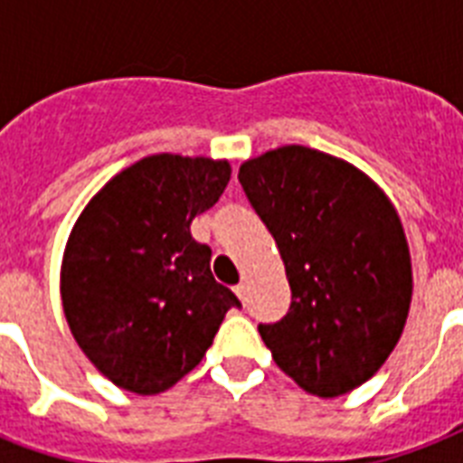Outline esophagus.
Wrapping results in <instances>:
<instances>
[{
    "label": "esophagus",
    "mask_w": 463,
    "mask_h": 463,
    "mask_svg": "<svg viewBox=\"0 0 463 463\" xmlns=\"http://www.w3.org/2000/svg\"><path fill=\"white\" fill-rule=\"evenodd\" d=\"M232 290H235V296H238L240 300H245V296H247V286H245V283H238V286H235V288H232Z\"/></svg>",
    "instance_id": "1"
}]
</instances>
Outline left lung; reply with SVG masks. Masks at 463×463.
Wrapping results in <instances>:
<instances>
[{
  "label": "left lung",
  "mask_w": 463,
  "mask_h": 463,
  "mask_svg": "<svg viewBox=\"0 0 463 463\" xmlns=\"http://www.w3.org/2000/svg\"><path fill=\"white\" fill-rule=\"evenodd\" d=\"M238 180L274 235L293 296L288 315L260 324L276 365L322 399L360 387L409 317L413 276L394 206L358 167L305 146L247 160Z\"/></svg>",
  "instance_id": "8db88e82"
}]
</instances>
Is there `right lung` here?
<instances>
[{"label": "right lung", "instance_id": "right-lung-1", "mask_svg": "<svg viewBox=\"0 0 463 463\" xmlns=\"http://www.w3.org/2000/svg\"><path fill=\"white\" fill-rule=\"evenodd\" d=\"M231 180L225 160L158 154L115 175L76 221L61 305L93 365L134 394H160L202 363L240 300L192 238Z\"/></svg>", "mask_w": 463, "mask_h": 463}]
</instances>
